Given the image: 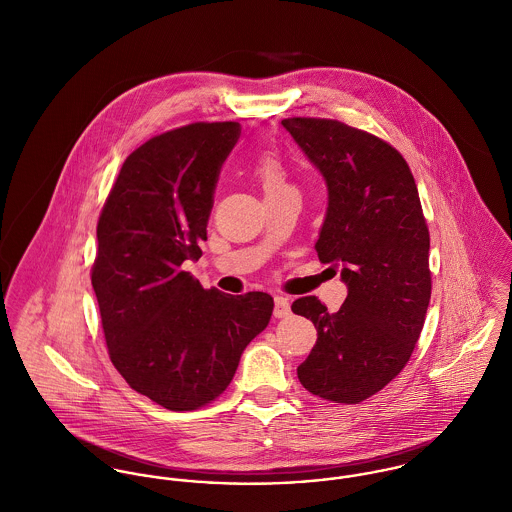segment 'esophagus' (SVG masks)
Masks as SVG:
<instances>
[{"label":"esophagus","instance_id":"esophagus-1","mask_svg":"<svg viewBox=\"0 0 512 512\" xmlns=\"http://www.w3.org/2000/svg\"><path fill=\"white\" fill-rule=\"evenodd\" d=\"M290 301H288V297H284V295H276L274 297V317H288L290 315Z\"/></svg>","mask_w":512,"mask_h":512}]
</instances>
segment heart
<instances>
[{
	"label": "heart",
	"mask_w": 512,
	"mask_h": 512,
	"mask_svg": "<svg viewBox=\"0 0 512 512\" xmlns=\"http://www.w3.org/2000/svg\"><path fill=\"white\" fill-rule=\"evenodd\" d=\"M252 173H254L256 181L260 183L266 197H274V195H282L286 191H293L288 167H286L282 155L274 149H266L254 159Z\"/></svg>",
	"instance_id": "1"
}]
</instances>
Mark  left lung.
<instances>
[{
    "label": "left lung",
    "mask_w": 512,
    "mask_h": 512,
    "mask_svg": "<svg viewBox=\"0 0 512 512\" xmlns=\"http://www.w3.org/2000/svg\"><path fill=\"white\" fill-rule=\"evenodd\" d=\"M282 126L327 183L315 250L323 264L341 266L349 290L337 313L315 295L293 301V313L317 329L297 378L323 400L359 404L402 372L422 333L432 297L430 230L398 149L339 120L286 118Z\"/></svg>",
    "instance_id": "8db88e82"
}]
</instances>
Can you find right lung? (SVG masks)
<instances>
[{
  "label": "right lung",
  "instance_id": "right-lung-1",
  "mask_svg": "<svg viewBox=\"0 0 512 512\" xmlns=\"http://www.w3.org/2000/svg\"><path fill=\"white\" fill-rule=\"evenodd\" d=\"M238 138V122H195L147 140L126 157L96 226L90 280L110 361L173 412L219 398L274 309L268 293L203 290L183 270L203 254L220 167Z\"/></svg>",
  "mask_w": 512,
  "mask_h": 512
}]
</instances>
